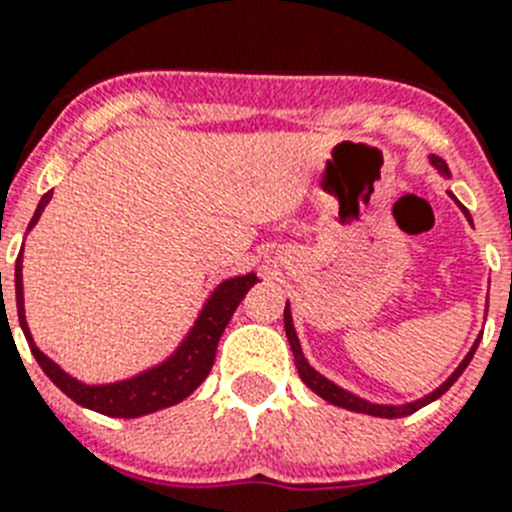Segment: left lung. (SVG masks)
Masks as SVG:
<instances>
[{
  "label": "left lung",
  "mask_w": 512,
  "mask_h": 512,
  "mask_svg": "<svg viewBox=\"0 0 512 512\" xmlns=\"http://www.w3.org/2000/svg\"><path fill=\"white\" fill-rule=\"evenodd\" d=\"M431 161L438 166V169L443 171V174H449V169H446V164H443L441 158H431ZM461 210H464V215L469 217L467 207H461ZM469 220H472V217H469ZM284 330H287L289 346H292V354H295V366H297V372H300V379L307 384V387H310L312 392H315V395H320L325 402H330V405H338V408L354 410V413L377 415V418H405V415L415 413V410H418V408H423V405L433 402V400H436V397H441L443 392L449 390L451 384H454L456 379H459V374L464 372V369H467V364H469V361H472L474 351H477V346H479V341L474 343L472 351H469V354H467V359L461 361L459 369H456V372L451 374V377L446 379V382H443L436 392H431V395L423 397V400H418V402H410V405H397V408H395V405H374V402L361 400V397H356V395H351V392L341 390V387H336V384L330 382V379H325L323 374L315 372V369H312V366L305 361V356H302V348H300V341H297L295 325H292V312H289V305L284 307Z\"/></svg>",
  "instance_id": "left-lung-1"
}]
</instances>
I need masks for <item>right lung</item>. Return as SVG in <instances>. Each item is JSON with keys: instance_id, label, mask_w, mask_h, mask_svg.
Listing matches in <instances>:
<instances>
[{"instance_id": "right-lung-1", "label": "right lung", "mask_w": 512, "mask_h": 512, "mask_svg": "<svg viewBox=\"0 0 512 512\" xmlns=\"http://www.w3.org/2000/svg\"><path fill=\"white\" fill-rule=\"evenodd\" d=\"M51 194L53 192L43 194V200H40L38 210H35L27 230L38 223L40 212L51 202ZM253 282H256V274L235 277L220 284L212 292L210 300H207L205 310L200 312L194 328L189 330L187 341L164 364L153 366L148 372L138 374L133 379H125V382L97 384L94 387V384H81L79 379L69 377L61 366L53 364L33 343V336H30V330H27L25 323V307H22V248L15 264L17 315H20L22 333H25L27 343H30V351H33L35 361H38L40 369L48 374V379L56 384L63 395H69L71 400L79 402L81 408L97 410V413L110 415V418H138V415L156 413V410L171 408V405H176V402H182L184 397L192 395L205 382L207 374H210L212 364H215L217 341H220L225 325L233 318L235 307L241 305V300L246 297Z\"/></svg>"}]
</instances>
